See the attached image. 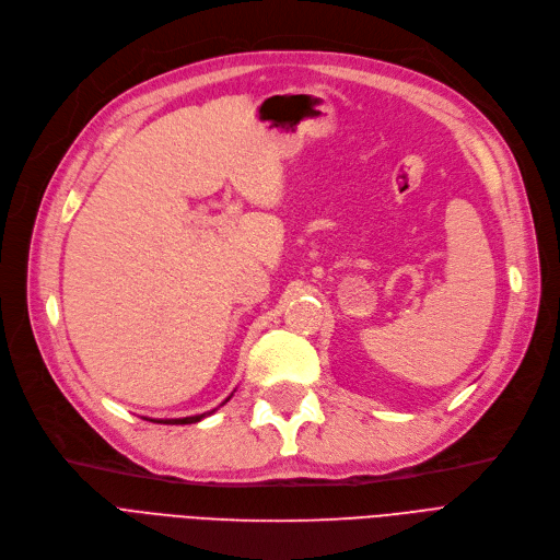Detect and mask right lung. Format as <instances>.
I'll return each mask as SVG.
<instances>
[{
    "mask_svg": "<svg viewBox=\"0 0 560 560\" xmlns=\"http://www.w3.org/2000/svg\"><path fill=\"white\" fill-rule=\"evenodd\" d=\"M230 399V397H228ZM225 399V401H228ZM225 401H222V405H225ZM209 413H213V411H207V413H199V416H188V418H165V420H153V422H161V424H192V422H199L202 418H207Z\"/></svg>",
    "mask_w": 560,
    "mask_h": 560,
    "instance_id": "right-lung-1",
    "label": "right lung"
}]
</instances>
